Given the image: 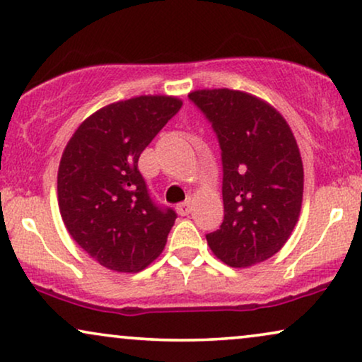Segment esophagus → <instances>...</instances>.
Returning a JSON list of instances; mask_svg holds the SVG:
<instances>
[{"instance_id":"esophagus-1","label":"esophagus","mask_w":362,"mask_h":362,"mask_svg":"<svg viewBox=\"0 0 362 362\" xmlns=\"http://www.w3.org/2000/svg\"><path fill=\"white\" fill-rule=\"evenodd\" d=\"M177 211H178V215H182V216L189 215L190 211H192L190 202H182V204H178V205H177Z\"/></svg>"}]
</instances>
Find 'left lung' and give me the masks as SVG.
I'll return each mask as SVG.
<instances>
[{
  "label": "left lung",
  "mask_w": 362,
  "mask_h": 362,
  "mask_svg": "<svg viewBox=\"0 0 362 362\" xmlns=\"http://www.w3.org/2000/svg\"><path fill=\"white\" fill-rule=\"evenodd\" d=\"M221 148L223 221L206 242L216 258L247 268L272 258L290 238L303 202V162L283 115L231 89L189 94Z\"/></svg>",
  "instance_id": "obj_1"
}]
</instances>
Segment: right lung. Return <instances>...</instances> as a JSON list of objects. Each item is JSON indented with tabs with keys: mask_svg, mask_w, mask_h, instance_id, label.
I'll list each match as a JSON object with an SVG mask.
<instances>
[{
	"mask_svg": "<svg viewBox=\"0 0 362 362\" xmlns=\"http://www.w3.org/2000/svg\"><path fill=\"white\" fill-rule=\"evenodd\" d=\"M182 107L172 95H139L99 109L62 152L57 202L74 242L103 267L137 273L162 253L177 214L157 205L139 157Z\"/></svg>",
	"mask_w": 362,
	"mask_h": 362,
	"instance_id": "right-lung-1",
	"label": "right lung"
}]
</instances>
